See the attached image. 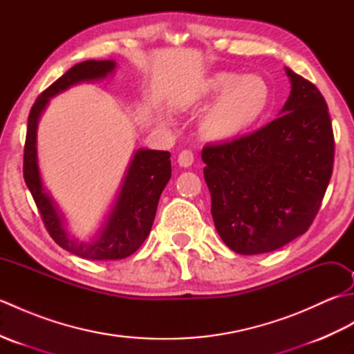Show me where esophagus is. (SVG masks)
I'll use <instances>...</instances> for the list:
<instances>
[{
	"instance_id": "34e87169",
	"label": "esophagus",
	"mask_w": 354,
	"mask_h": 354,
	"mask_svg": "<svg viewBox=\"0 0 354 354\" xmlns=\"http://www.w3.org/2000/svg\"><path fill=\"white\" fill-rule=\"evenodd\" d=\"M193 161H194V156H193V153L190 152V150H183V152L178 155V164L181 165V167H184V169L190 167V165L193 164Z\"/></svg>"
}]
</instances>
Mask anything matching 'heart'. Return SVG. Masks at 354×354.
Listing matches in <instances>:
<instances>
[{
    "label": "heart",
    "instance_id": "heart-1",
    "mask_svg": "<svg viewBox=\"0 0 354 354\" xmlns=\"http://www.w3.org/2000/svg\"><path fill=\"white\" fill-rule=\"evenodd\" d=\"M199 104L216 102L201 123V132L209 141H231L250 131L266 114L270 86L257 74L217 71L201 86Z\"/></svg>",
    "mask_w": 354,
    "mask_h": 354
}]
</instances>
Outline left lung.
<instances>
[{"label":"left lung","mask_w":354,"mask_h":354,"mask_svg":"<svg viewBox=\"0 0 354 354\" xmlns=\"http://www.w3.org/2000/svg\"><path fill=\"white\" fill-rule=\"evenodd\" d=\"M290 94L261 129L205 146L204 178L217 234L231 251H275L304 234L333 170L335 140L324 97L286 68Z\"/></svg>","instance_id":"8db88e82"}]
</instances>
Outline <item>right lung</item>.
Wrapping results in <instances>:
<instances>
[{"label": "right lung", "instance_id": "add662e5", "mask_svg": "<svg viewBox=\"0 0 354 354\" xmlns=\"http://www.w3.org/2000/svg\"><path fill=\"white\" fill-rule=\"evenodd\" d=\"M117 62L85 61L66 71L37 97L28 115L24 147V179L45 227L55 242L86 260H122L129 257L147 239L164 187L171 176L170 153L138 149L132 155L109 212L88 242H79L66 230V219L42 183L37 161V124L53 97L79 84L103 80L115 73Z\"/></svg>", "mask_w": 354, "mask_h": 354}]
</instances>
